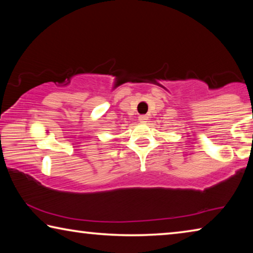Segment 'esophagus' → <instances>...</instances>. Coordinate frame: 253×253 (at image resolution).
Masks as SVG:
<instances>
[{
	"mask_svg": "<svg viewBox=\"0 0 253 253\" xmlns=\"http://www.w3.org/2000/svg\"><path fill=\"white\" fill-rule=\"evenodd\" d=\"M138 119H139V122H146L147 121V116L146 115H140V116L138 117Z\"/></svg>",
	"mask_w": 253,
	"mask_h": 253,
	"instance_id": "34e87169",
	"label": "esophagus"
}]
</instances>
